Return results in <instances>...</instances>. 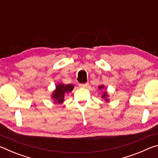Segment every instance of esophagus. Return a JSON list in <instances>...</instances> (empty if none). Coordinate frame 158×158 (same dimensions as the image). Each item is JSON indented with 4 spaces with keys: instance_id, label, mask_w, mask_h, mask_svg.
<instances>
[{
    "instance_id": "esophagus-1",
    "label": "esophagus",
    "mask_w": 158,
    "mask_h": 158,
    "mask_svg": "<svg viewBox=\"0 0 158 158\" xmlns=\"http://www.w3.org/2000/svg\"><path fill=\"white\" fill-rule=\"evenodd\" d=\"M88 85H89V83H85V84H79V87H81V88H85V87H87Z\"/></svg>"
}]
</instances>
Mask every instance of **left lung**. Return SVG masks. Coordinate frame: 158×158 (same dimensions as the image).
Here are the masks:
<instances>
[{"mask_svg":"<svg viewBox=\"0 0 158 158\" xmlns=\"http://www.w3.org/2000/svg\"><path fill=\"white\" fill-rule=\"evenodd\" d=\"M103 88H104V85H100V86L99 87V89H102ZM107 96H108L107 93H106V92H105V93H104V94L102 95V98H104V99H105L106 101H107L108 99H106V98H107Z\"/></svg>","mask_w":158,"mask_h":158,"instance_id":"left-lung-1","label":"left lung"}]
</instances>
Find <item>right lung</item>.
Segmentation results:
<instances>
[{
    "label": "right lung",
    "instance_id": "1",
    "mask_svg": "<svg viewBox=\"0 0 158 158\" xmlns=\"http://www.w3.org/2000/svg\"><path fill=\"white\" fill-rule=\"evenodd\" d=\"M74 89V85L72 84L65 85L63 84H59L56 87V90L53 93L52 98L54 100L55 103H63L64 98L66 93L71 92Z\"/></svg>",
    "mask_w": 158,
    "mask_h": 158
}]
</instances>
